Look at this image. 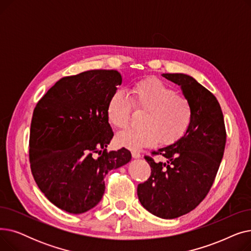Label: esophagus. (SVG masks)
<instances>
[{
  "label": "esophagus",
  "instance_id": "1",
  "mask_svg": "<svg viewBox=\"0 0 251 251\" xmlns=\"http://www.w3.org/2000/svg\"><path fill=\"white\" fill-rule=\"evenodd\" d=\"M131 154H132V156L134 157V159H139V157L141 156L140 152L137 151H131Z\"/></svg>",
  "mask_w": 251,
  "mask_h": 251
}]
</instances>
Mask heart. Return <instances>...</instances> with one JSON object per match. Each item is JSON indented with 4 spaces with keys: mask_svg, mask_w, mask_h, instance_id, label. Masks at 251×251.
I'll list each match as a JSON object with an SVG mask.
<instances>
[{
    "mask_svg": "<svg viewBox=\"0 0 251 251\" xmlns=\"http://www.w3.org/2000/svg\"><path fill=\"white\" fill-rule=\"evenodd\" d=\"M128 96L117 90L105 104V116L117 129H126L131 121L132 109L144 112L138 130L118 134L116 140L129 150H141L161 142L171 144L179 140L188 130L194 115L191 100L177 94L175 88L157 78H146L128 89Z\"/></svg>",
    "mask_w": 251,
    "mask_h": 251,
    "instance_id": "heart-1",
    "label": "heart"
}]
</instances>
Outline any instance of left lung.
<instances>
[{"label": "left lung", "instance_id": "left-lung-1", "mask_svg": "<svg viewBox=\"0 0 251 251\" xmlns=\"http://www.w3.org/2000/svg\"><path fill=\"white\" fill-rule=\"evenodd\" d=\"M179 84L192 102V122L179 140L146 155L151 166L150 178L138 184L142 206L162 219L188 214L207 195L216 179L226 146V127L216 97L191 76L163 74ZM159 155L166 161L157 162Z\"/></svg>", "mask_w": 251, "mask_h": 251}]
</instances>
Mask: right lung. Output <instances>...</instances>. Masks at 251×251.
Instances as JSON below:
<instances>
[{
	"label": "right lung",
	"instance_id": "obj_1",
	"mask_svg": "<svg viewBox=\"0 0 251 251\" xmlns=\"http://www.w3.org/2000/svg\"><path fill=\"white\" fill-rule=\"evenodd\" d=\"M121 83L115 70L65 76L33 110L31 173L47 199L65 212L82 214L96 206L104 193V176L131 160L125 148L105 150L114 136L105 104Z\"/></svg>",
	"mask_w": 251,
	"mask_h": 251
}]
</instances>
